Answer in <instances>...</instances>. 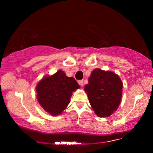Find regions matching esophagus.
Listing matches in <instances>:
<instances>
[{"mask_svg":"<svg viewBox=\"0 0 153 153\" xmlns=\"http://www.w3.org/2000/svg\"><path fill=\"white\" fill-rule=\"evenodd\" d=\"M78 84L80 85V86H84V79H82V80H79L78 81Z\"/></svg>","mask_w":153,"mask_h":153,"instance_id":"1","label":"esophagus"}]
</instances>
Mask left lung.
<instances>
[{"mask_svg":"<svg viewBox=\"0 0 153 153\" xmlns=\"http://www.w3.org/2000/svg\"><path fill=\"white\" fill-rule=\"evenodd\" d=\"M123 83L111 71L95 69L84 87L90 104L98 117H107L117 109L122 97Z\"/></svg>","mask_w":153,"mask_h":153,"instance_id":"left-lung-1","label":"left lung"}]
</instances>
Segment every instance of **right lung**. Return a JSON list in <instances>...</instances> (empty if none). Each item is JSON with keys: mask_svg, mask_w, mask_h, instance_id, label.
<instances>
[{"mask_svg": "<svg viewBox=\"0 0 153 153\" xmlns=\"http://www.w3.org/2000/svg\"><path fill=\"white\" fill-rule=\"evenodd\" d=\"M79 87L73 77H67L63 71L59 70L38 83L36 97L46 112L52 115H58L69 104L72 92Z\"/></svg>", "mask_w": 153, "mask_h": 153, "instance_id": "add662e5", "label": "right lung"}]
</instances>
